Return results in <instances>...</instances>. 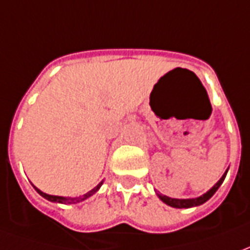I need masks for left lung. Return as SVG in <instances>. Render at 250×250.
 Instances as JSON below:
<instances>
[{"label":"left lung","mask_w":250,"mask_h":250,"mask_svg":"<svg viewBox=\"0 0 250 250\" xmlns=\"http://www.w3.org/2000/svg\"><path fill=\"white\" fill-rule=\"evenodd\" d=\"M226 173H228V170L225 171V174L222 175V178L217 182V184L213 186V188H210L208 193H205L204 195H201L198 198H191V199H177V198H170V197H166V195H162V194H158L159 195V198L162 199L163 202L168 206H173V208H178V209H182V208H193V206H199V205L205 204L208 199H210L214 193L218 190V188L221 186V184L224 182V179L226 177Z\"/></svg>","instance_id":"8db88e82"}]
</instances>
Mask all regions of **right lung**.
I'll use <instances>...</instances> for the list:
<instances>
[{"instance_id":"right-lung-1","label":"right lung","mask_w":250,"mask_h":250,"mask_svg":"<svg viewBox=\"0 0 250 250\" xmlns=\"http://www.w3.org/2000/svg\"><path fill=\"white\" fill-rule=\"evenodd\" d=\"M102 184H103V182H100V184H99L95 188H92L91 191H88V193H85L84 195H82V197H76V198H65V197L49 195V194L42 193V191H41V190H39L37 188H36V191L40 194L41 197H44V198L48 199V201H52V202H60V204H77V202H82V201H84V199H87L88 197H91L92 194L96 193V191L99 190V188L102 186Z\"/></svg>"}]
</instances>
